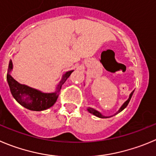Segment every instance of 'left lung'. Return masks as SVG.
I'll return each instance as SVG.
<instances>
[{"label": "left lung", "instance_id": "obj_1", "mask_svg": "<svg viewBox=\"0 0 156 156\" xmlns=\"http://www.w3.org/2000/svg\"><path fill=\"white\" fill-rule=\"evenodd\" d=\"M133 93H134V91H132V93H131V94H129V98H128L127 101H126L124 103H123V105H122L120 107V108L119 109V111H118L117 112H116L115 114L114 115H117L118 113L121 112H122V110H124V109L126 108V107H127V105H129V101H130L131 98H132V94H133ZM87 110H88V112H89V113H91V114L94 115H95L96 117L101 118V119H107V118H110V117H112V116H113V115H111V116H105V115H103L101 114V112H99L97 111V110H95V109L92 108H90V107H88Z\"/></svg>", "mask_w": 156, "mask_h": 156}]
</instances>
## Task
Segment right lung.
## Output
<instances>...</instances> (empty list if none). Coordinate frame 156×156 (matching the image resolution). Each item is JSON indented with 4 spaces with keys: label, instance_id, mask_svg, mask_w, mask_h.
<instances>
[{
    "label": "right lung",
    "instance_id": "1",
    "mask_svg": "<svg viewBox=\"0 0 156 156\" xmlns=\"http://www.w3.org/2000/svg\"><path fill=\"white\" fill-rule=\"evenodd\" d=\"M12 69V61L10 60L8 74H7V81L11 94L14 99L23 107L29 109L30 111L37 112L44 111L54 105L58 99L59 91H61L62 85L74 71V70H71L64 74L62 80L57 85L56 91L55 92L44 93L35 88H30L27 85H22L17 82L11 75Z\"/></svg>",
    "mask_w": 156,
    "mask_h": 156
}]
</instances>
